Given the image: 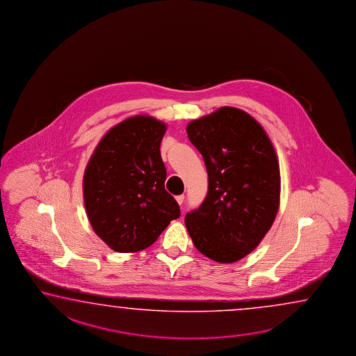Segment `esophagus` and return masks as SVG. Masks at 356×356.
<instances>
[{"label":"esophagus","instance_id":"obj_1","mask_svg":"<svg viewBox=\"0 0 356 356\" xmlns=\"http://www.w3.org/2000/svg\"><path fill=\"white\" fill-rule=\"evenodd\" d=\"M184 199H185V196L184 195L176 196V202L180 204V205H181V204L184 203Z\"/></svg>","mask_w":356,"mask_h":356}]
</instances>
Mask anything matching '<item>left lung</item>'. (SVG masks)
Here are the masks:
<instances>
[{
  "label": "left lung",
  "mask_w": 356,
  "mask_h": 356,
  "mask_svg": "<svg viewBox=\"0 0 356 356\" xmlns=\"http://www.w3.org/2000/svg\"><path fill=\"white\" fill-rule=\"evenodd\" d=\"M186 131L208 172V194L185 216L188 232L207 257L238 261L259 246L279 209L274 145L259 122L231 106L190 122Z\"/></svg>",
  "instance_id": "8db88e82"
}]
</instances>
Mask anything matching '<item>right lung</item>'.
Here are the masks:
<instances>
[{"label": "right lung", "mask_w": 356, "mask_h": 356, "mask_svg": "<svg viewBox=\"0 0 356 356\" xmlns=\"http://www.w3.org/2000/svg\"><path fill=\"white\" fill-rule=\"evenodd\" d=\"M166 124L131 116L99 142L83 175V202L95 233L116 252L151 246L180 217L165 189L166 167L160 145Z\"/></svg>", "instance_id": "right-lung-1"}]
</instances>
